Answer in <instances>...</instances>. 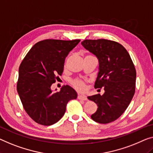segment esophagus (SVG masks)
<instances>
[{
  "label": "esophagus",
  "mask_w": 153,
  "mask_h": 153,
  "mask_svg": "<svg viewBox=\"0 0 153 153\" xmlns=\"http://www.w3.org/2000/svg\"><path fill=\"white\" fill-rule=\"evenodd\" d=\"M77 98L80 100H84V101H86V100H88L86 95H77Z\"/></svg>",
  "instance_id": "1"
}]
</instances>
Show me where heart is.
Instances as JSON below:
<instances>
[{
    "mask_svg": "<svg viewBox=\"0 0 153 153\" xmlns=\"http://www.w3.org/2000/svg\"><path fill=\"white\" fill-rule=\"evenodd\" d=\"M71 83H72V85L74 86V87L77 91H82L84 90V88H85V85H86L85 82L82 80V79H74V80L71 82Z\"/></svg>",
    "mask_w": 153,
    "mask_h": 153,
    "instance_id": "heart-1",
    "label": "heart"
}]
</instances>
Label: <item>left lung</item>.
I'll return each mask as SVG.
<instances>
[{
  "label": "left lung",
  "instance_id": "8db88e82",
  "mask_svg": "<svg viewBox=\"0 0 153 153\" xmlns=\"http://www.w3.org/2000/svg\"><path fill=\"white\" fill-rule=\"evenodd\" d=\"M82 45L98 59L99 72L94 87L104 89L102 95L88 97L98 106L91 117L100 124L112 122L124 113L135 94V66L126 49L115 41L84 40Z\"/></svg>",
  "mask_w": 153,
  "mask_h": 153
}]
</instances>
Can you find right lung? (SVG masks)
<instances>
[{"label": "right lung", "mask_w": 153, "mask_h": 153, "mask_svg": "<svg viewBox=\"0 0 153 153\" xmlns=\"http://www.w3.org/2000/svg\"><path fill=\"white\" fill-rule=\"evenodd\" d=\"M79 41H40L20 64L18 93L25 111L38 124H56L65 115L68 102L77 98L76 91L69 86H62L59 92H53L51 86L62 75L66 57Z\"/></svg>", "instance_id": "add662e5"}]
</instances>
